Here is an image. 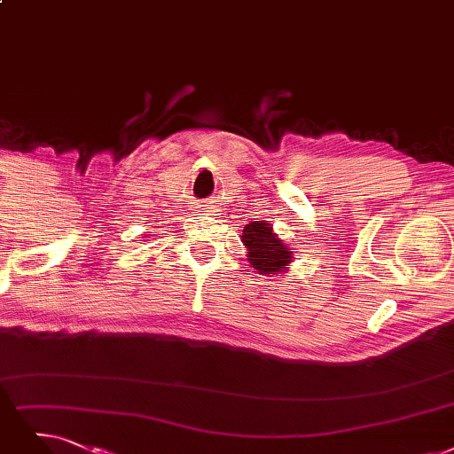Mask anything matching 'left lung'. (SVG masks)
<instances>
[{"label":"left lung","instance_id":"left-lung-1","mask_svg":"<svg viewBox=\"0 0 454 454\" xmlns=\"http://www.w3.org/2000/svg\"><path fill=\"white\" fill-rule=\"evenodd\" d=\"M242 242L247 249L249 264L259 270V274H279L293 262L294 251L285 246L270 223L251 222L242 231Z\"/></svg>","mask_w":454,"mask_h":454}]
</instances>
